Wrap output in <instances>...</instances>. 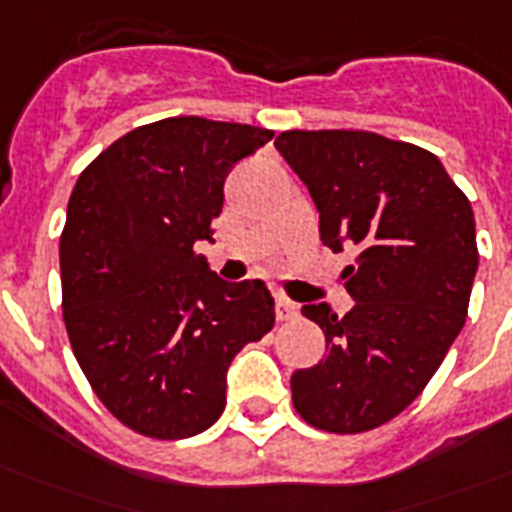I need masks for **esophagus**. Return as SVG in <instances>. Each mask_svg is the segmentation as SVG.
I'll return each mask as SVG.
<instances>
[{
  "instance_id": "34e87169",
  "label": "esophagus",
  "mask_w": 512,
  "mask_h": 512,
  "mask_svg": "<svg viewBox=\"0 0 512 512\" xmlns=\"http://www.w3.org/2000/svg\"><path fill=\"white\" fill-rule=\"evenodd\" d=\"M276 319L279 321H289V319H297V305L287 297H276Z\"/></svg>"
}]
</instances>
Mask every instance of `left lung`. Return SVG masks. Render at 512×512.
<instances>
[{
	"mask_svg": "<svg viewBox=\"0 0 512 512\" xmlns=\"http://www.w3.org/2000/svg\"><path fill=\"white\" fill-rule=\"evenodd\" d=\"M279 154L308 185L321 241L350 247L345 316L303 305L327 353L292 374L308 425L353 436L420 396L460 335L476 279V217L444 164L420 146L366 130H287Z\"/></svg>",
	"mask_w": 512,
	"mask_h": 512,
	"instance_id": "8db88e82",
	"label": "left lung"
}]
</instances>
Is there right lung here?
<instances>
[{
	"label": "right lung",
	"instance_id": "1",
	"mask_svg": "<svg viewBox=\"0 0 512 512\" xmlns=\"http://www.w3.org/2000/svg\"><path fill=\"white\" fill-rule=\"evenodd\" d=\"M271 130L201 116L143 124L92 159L60 233L63 321L100 404L140 436H196L225 409V369L273 329L263 281L225 284L212 241L225 175Z\"/></svg>",
	"mask_w": 512,
	"mask_h": 512
}]
</instances>
